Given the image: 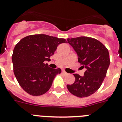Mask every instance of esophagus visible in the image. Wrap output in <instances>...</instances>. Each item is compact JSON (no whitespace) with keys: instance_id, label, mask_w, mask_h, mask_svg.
I'll return each instance as SVG.
<instances>
[{"instance_id":"1","label":"esophagus","mask_w":122,"mask_h":122,"mask_svg":"<svg viewBox=\"0 0 122 122\" xmlns=\"http://www.w3.org/2000/svg\"><path fill=\"white\" fill-rule=\"evenodd\" d=\"M62 73H63V74H65V75H66V74H68V73H66V71H65L64 70L62 71Z\"/></svg>"}]
</instances>
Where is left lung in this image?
Here are the masks:
<instances>
[{"mask_svg":"<svg viewBox=\"0 0 122 122\" xmlns=\"http://www.w3.org/2000/svg\"><path fill=\"white\" fill-rule=\"evenodd\" d=\"M77 53L78 62L86 68L84 75L74 74L75 81L66 86L71 93L79 98L87 97L101 86L110 64L109 51L100 41L87 36L68 38Z\"/></svg>","mask_w":122,"mask_h":122,"instance_id":"8db88e82","label":"left lung"}]
</instances>
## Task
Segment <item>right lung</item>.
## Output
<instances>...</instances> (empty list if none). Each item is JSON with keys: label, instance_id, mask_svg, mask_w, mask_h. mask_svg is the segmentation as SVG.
<instances>
[{"label": "right lung", "instance_id": "right-lung-1", "mask_svg": "<svg viewBox=\"0 0 122 122\" xmlns=\"http://www.w3.org/2000/svg\"><path fill=\"white\" fill-rule=\"evenodd\" d=\"M66 42L64 38L37 34L25 36L16 45L12 55L13 71L24 91L40 96L49 90L61 70L49 67L45 61L50 60L58 45Z\"/></svg>", "mask_w": 122, "mask_h": 122}]
</instances>
